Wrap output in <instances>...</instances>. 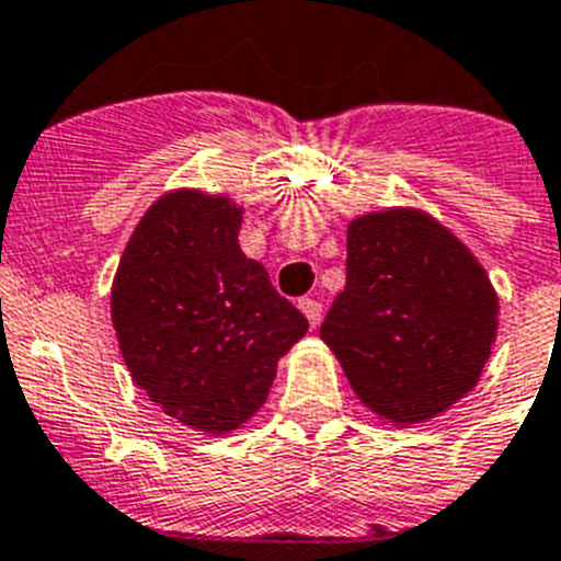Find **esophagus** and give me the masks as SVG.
Returning <instances> with one entry per match:
<instances>
[{
    "mask_svg": "<svg viewBox=\"0 0 561 561\" xmlns=\"http://www.w3.org/2000/svg\"><path fill=\"white\" fill-rule=\"evenodd\" d=\"M299 310L305 316H308V321H310V328H316V324H319L321 321V301H316V299H299Z\"/></svg>",
    "mask_w": 561,
    "mask_h": 561,
    "instance_id": "1",
    "label": "esophagus"
}]
</instances>
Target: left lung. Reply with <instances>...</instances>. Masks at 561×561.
I'll return each mask as SVG.
<instances>
[{
    "mask_svg": "<svg viewBox=\"0 0 561 561\" xmlns=\"http://www.w3.org/2000/svg\"><path fill=\"white\" fill-rule=\"evenodd\" d=\"M496 316L485 267L449 228L421 208H387L347 226V285L319 335L358 401L407 428L477 387Z\"/></svg>",
    "mask_w": 561,
    "mask_h": 561,
    "instance_id": "1",
    "label": "left lung"
}]
</instances>
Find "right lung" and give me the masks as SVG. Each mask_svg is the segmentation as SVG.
<instances>
[{
  "mask_svg": "<svg viewBox=\"0 0 561 561\" xmlns=\"http://www.w3.org/2000/svg\"><path fill=\"white\" fill-rule=\"evenodd\" d=\"M242 206L174 188L146 208L112 282V328L133 381L169 417L228 435L265 403L308 319L240 248Z\"/></svg>",
  "mask_w": 561,
  "mask_h": 561,
  "instance_id": "obj_1",
  "label": "right lung"
}]
</instances>
